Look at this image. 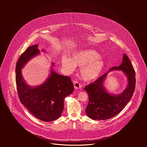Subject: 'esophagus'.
Instances as JSON below:
<instances>
[{
    "label": "esophagus",
    "instance_id": "34e87169",
    "mask_svg": "<svg viewBox=\"0 0 147 147\" xmlns=\"http://www.w3.org/2000/svg\"><path fill=\"white\" fill-rule=\"evenodd\" d=\"M74 86L75 89H80L82 88V84L79 83L78 81H74Z\"/></svg>",
    "mask_w": 147,
    "mask_h": 147
}]
</instances>
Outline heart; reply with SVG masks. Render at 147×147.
I'll use <instances>...</instances> for the list:
<instances>
[{"label": "heart", "mask_w": 147, "mask_h": 147, "mask_svg": "<svg viewBox=\"0 0 147 147\" xmlns=\"http://www.w3.org/2000/svg\"><path fill=\"white\" fill-rule=\"evenodd\" d=\"M100 54L92 49H83L74 53L69 58L62 57V64L69 72H72L76 66L81 67L80 75L85 81L97 79L104 68V62L100 58Z\"/></svg>", "instance_id": "b5f03b06"}]
</instances>
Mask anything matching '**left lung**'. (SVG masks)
I'll list each match as a JSON object with an SVG mask.
<instances>
[{"instance_id": "8db88e82", "label": "left lung", "mask_w": 147, "mask_h": 147, "mask_svg": "<svg viewBox=\"0 0 147 147\" xmlns=\"http://www.w3.org/2000/svg\"><path fill=\"white\" fill-rule=\"evenodd\" d=\"M112 70L123 71L127 78L128 85L123 92L118 95L109 93L104 86L107 73L99 77L94 83L87 85L84 89L89 95V102L85 110L87 115L92 119L106 120L115 117L123 110L133 96L136 84L135 72L125 54L121 64L112 67L109 72Z\"/></svg>"}]
</instances>
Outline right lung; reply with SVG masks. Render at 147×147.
<instances>
[{"label":"right lung","mask_w":147,"mask_h":147,"mask_svg":"<svg viewBox=\"0 0 147 147\" xmlns=\"http://www.w3.org/2000/svg\"><path fill=\"white\" fill-rule=\"evenodd\" d=\"M38 46L34 45L28 47L20 56L16 66V83L21 104L36 118L50 122L60 117L64 108V99L73 92L74 85L69 76L59 75L53 69L46 81L41 85L31 87L26 84L21 69L40 53Z\"/></svg>","instance_id":"right-lung-1"}]
</instances>
